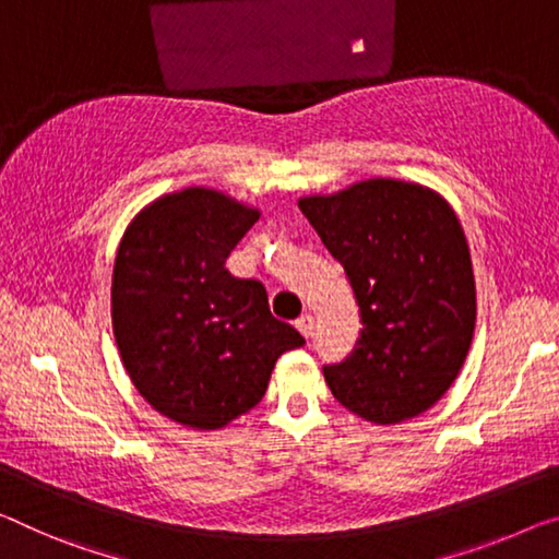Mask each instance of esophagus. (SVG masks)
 Segmentation results:
<instances>
[{
	"label": "esophagus",
	"instance_id": "1",
	"mask_svg": "<svg viewBox=\"0 0 559 559\" xmlns=\"http://www.w3.org/2000/svg\"><path fill=\"white\" fill-rule=\"evenodd\" d=\"M312 324H314V317L309 314V312H305L302 317H297V322H295V328L305 334V337H309V334H312Z\"/></svg>",
	"mask_w": 559,
	"mask_h": 559
}]
</instances>
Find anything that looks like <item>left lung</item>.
Listing matches in <instances>:
<instances>
[{"instance_id": "obj_1", "label": "left lung", "mask_w": 559, "mask_h": 559, "mask_svg": "<svg viewBox=\"0 0 559 559\" xmlns=\"http://www.w3.org/2000/svg\"><path fill=\"white\" fill-rule=\"evenodd\" d=\"M345 267L359 305L355 349L324 365L334 400L374 425L435 405L457 377L475 332V277L465 231L425 187L369 179L299 200Z\"/></svg>"}]
</instances>
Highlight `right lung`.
Listing matches in <instances>:
<instances>
[{
  "label": "right lung",
  "instance_id": "right-lung-1",
  "mask_svg": "<svg viewBox=\"0 0 559 559\" xmlns=\"http://www.w3.org/2000/svg\"><path fill=\"white\" fill-rule=\"evenodd\" d=\"M260 212L192 187L167 194L127 227L111 277V324L134 388L175 423L217 429L264 397L282 352L302 347L272 317L260 280L227 257Z\"/></svg>",
  "mask_w": 559,
  "mask_h": 559
}]
</instances>
